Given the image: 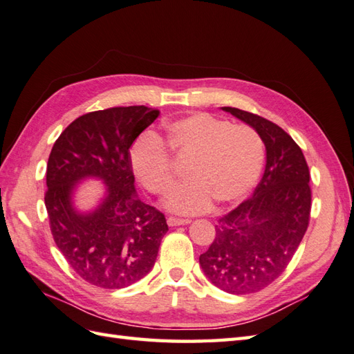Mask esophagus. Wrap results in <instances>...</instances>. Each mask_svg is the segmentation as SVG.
Wrapping results in <instances>:
<instances>
[{"label": "esophagus", "instance_id": "obj_1", "mask_svg": "<svg viewBox=\"0 0 354 354\" xmlns=\"http://www.w3.org/2000/svg\"><path fill=\"white\" fill-rule=\"evenodd\" d=\"M167 224L170 225V227H176V225L189 224V220H185V218H175V216H169V218H167Z\"/></svg>", "mask_w": 354, "mask_h": 354}]
</instances>
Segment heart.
<instances>
[{
    "label": "heart",
    "mask_w": 354,
    "mask_h": 354,
    "mask_svg": "<svg viewBox=\"0 0 354 354\" xmlns=\"http://www.w3.org/2000/svg\"><path fill=\"white\" fill-rule=\"evenodd\" d=\"M165 145L171 156L188 160V180L171 189L165 207L180 215L209 209L212 202L242 201L260 176L265 160L263 140L248 125H232L209 113H194L166 125ZM131 166L140 184L162 196L174 185V167L162 143L143 136L131 149Z\"/></svg>",
    "instance_id": "obj_1"
}]
</instances>
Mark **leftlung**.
<instances>
[{
  "label": "left lung",
  "instance_id": "obj_1",
  "mask_svg": "<svg viewBox=\"0 0 354 354\" xmlns=\"http://www.w3.org/2000/svg\"><path fill=\"white\" fill-rule=\"evenodd\" d=\"M221 109L259 133L266 166L251 198L218 220L198 263L223 292L247 295L274 283L301 243L311 211L310 169L281 127L236 107Z\"/></svg>",
  "mask_w": 354,
  "mask_h": 354
}]
</instances>
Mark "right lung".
I'll return each mask as SVG.
<instances>
[{
	"label": "right lung",
	"mask_w": 354,
	"mask_h": 354,
	"mask_svg": "<svg viewBox=\"0 0 354 354\" xmlns=\"http://www.w3.org/2000/svg\"><path fill=\"white\" fill-rule=\"evenodd\" d=\"M158 115L147 106L89 112L53 143L44 196L50 230L68 265L89 284L129 287L156 263L169 227L136 192L130 148ZM88 178L102 180L105 194L94 210L80 212L74 194Z\"/></svg>",
	"instance_id": "obj_1"
}]
</instances>
